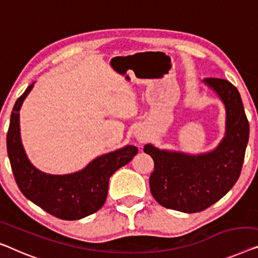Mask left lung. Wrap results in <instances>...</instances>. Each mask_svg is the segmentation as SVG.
Listing matches in <instances>:
<instances>
[{"instance_id":"left-lung-1","label":"left lung","mask_w":258,"mask_h":258,"mask_svg":"<svg viewBox=\"0 0 258 258\" xmlns=\"http://www.w3.org/2000/svg\"><path fill=\"white\" fill-rule=\"evenodd\" d=\"M226 107V136L213 152L192 156L146 145L154 160L149 186L155 201L167 209L197 213L224 197L239 179L249 139V122L240 92L227 80H204Z\"/></svg>"}]
</instances>
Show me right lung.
<instances>
[{"mask_svg":"<svg viewBox=\"0 0 258 258\" xmlns=\"http://www.w3.org/2000/svg\"><path fill=\"white\" fill-rule=\"evenodd\" d=\"M32 87L33 83L15 103L7 134L8 156L15 180L26 198L53 217L62 220L86 218L104 205L110 177L137 155L138 148L126 146L105 154L75 174L48 175L39 171L26 157L19 136V110Z\"/></svg>","mask_w":258,"mask_h":258,"instance_id":"obj_1","label":"right lung"}]
</instances>
